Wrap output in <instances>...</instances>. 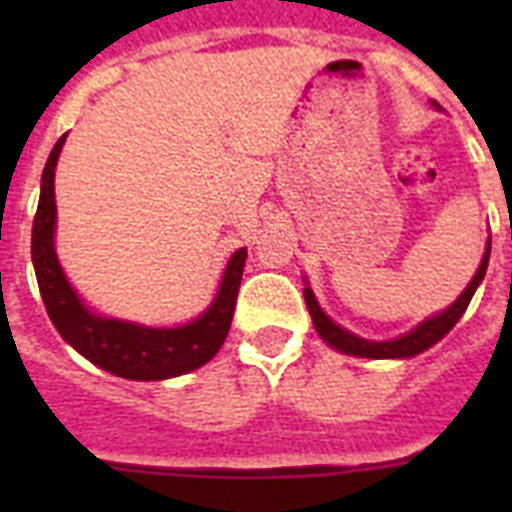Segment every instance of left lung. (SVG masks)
<instances>
[{
	"label": "left lung",
	"instance_id": "8db88e82",
	"mask_svg": "<svg viewBox=\"0 0 512 512\" xmlns=\"http://www.w3.org/2000/svg\"><path fill=\"white\" fill-rule=\"evenodd\" d=\"M489 249L492 244H486V255L478 265L476 276L468 284V289L462 292L457 300H454L444 313H438L433 319H425L417 329H412L409 335L398 337V340H388V342H372V340H361V337L350 335L342 327H337L335 321L329 319L327 313L321 311L319 303H316V297L308 287L303 289L305 295V305H308V311H311L313 327L321 335V340H327L332 348L342 350V353H350V356H364V358H409L417 356L422 350H428L430 345H436L441 337L449 332V329L462 319V313L470 305V297L476 295V287L481 284V279L486 276V265H489Z\"/></svg>",
	"mask_w": 512,
	"mask_h": 512
}]
</instances>
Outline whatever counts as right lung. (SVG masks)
Instances as JSON below:
<instances>
[{"label": "right lung", "instance_id": "right-lung-1", "mask_svg": "<svg viewBox=\"0 0 512 512\" xmlns=\"http://www.w3.org/2000/svg\"><path fill=\"white\" fill-rule=\"evenodd\" d=\"M63 143H66V135L55 143L50 159L44 164L42 193H39V207H36L34 228H31V260H34L36 281H39L47 316L60 337L84 358H90L92 364L124 380H167V377H177V374L204 366L220 350L231 329L247 249L241 247L239 252H233L215 303L209 305L204 316L185 327L148 329L127 324V321L95 316L84 308L82 300L66 281L55 257V247H52L55 164H58Z\"/></svg>", "mask_w": 512, "mask_h": 512}]
</instances>
